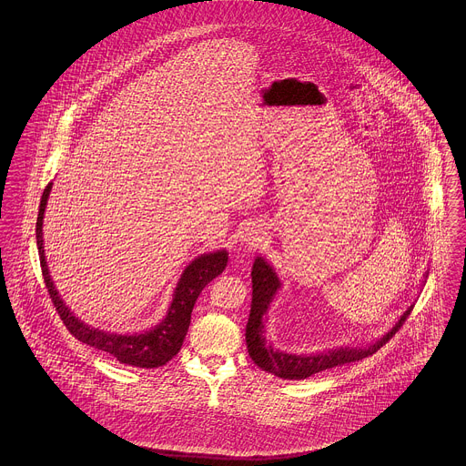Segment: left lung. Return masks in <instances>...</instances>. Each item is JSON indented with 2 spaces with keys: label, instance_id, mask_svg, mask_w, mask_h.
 Here are the masks:
<instances>
[{
  "label": "left lung",
  "instance_id": "8db88e82",
  "mask_svg": "<svg viewBox=\"0 0 466 466\" xmlns=\"http://www.w3.org/2000/svg\"><path fill=\"white\" fill-rule=\"evenodd\" d=\"M251 283H253V299H251V310L246 325V344L248 353L251 360L267 372L283 379H308V377L319 374L323 370H329L333 367H340L346 363H353L358 360H363L365 356L374 355L377 350H380L395 333L399 332L400 327L405 323V319L410 316L412 308L403 312L399 323L391 329V332L386 333L380 340H377L374 346L365 350H355V348H340L335 351H329L325 355L316 356H297L287 355L274 351L272 346H268L264 337V314H266L274 293L279 289V279L272 267L267 264L264 258H257L253 268H251Z\"/></svg>",
  "mask_w": 466,
  "mask_h": 466
}]
</instances>
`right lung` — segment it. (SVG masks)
<instances>
[{
    "instance_id": "right-lung-1",
    "label": "right lung",
    "mask_w": 466,
    "mask_h": 466,
    "mask_svg": "<svg viewBox=\"0 0 466 466\" xmlns=\"http://www.w3.org/2000/svg\"><path fill=\"white\" fill-rule=\"evenodd\" d=\"M52 183L45 187L44 196L40 200V211L36 218V246L40 255V266L44 274L45 289L48 291L52 304L61 316L63 323L75 339L87 344L90 348H96L99 351H105L108 355L116 358L120 363L133 365L139 369H156L166 365L173 356L177 355L181 350L183 339L188 332L190 316L194 304L204 287L213 281L218 274H222L227 267V251H217L209 255H200L190 266L185 268L181 274V279L177 283L173 304L167 310V316L160 325H157L154 330L136 335H118V333L103 332L94 330L87 325H84L78 318H75L66 306L63 304L57 289H54V283L48 276V267L45 262L44 239H42V223H44L45 204L48 199Z\"/></svg>"
}]
</instances>
